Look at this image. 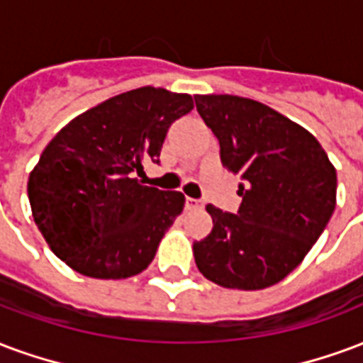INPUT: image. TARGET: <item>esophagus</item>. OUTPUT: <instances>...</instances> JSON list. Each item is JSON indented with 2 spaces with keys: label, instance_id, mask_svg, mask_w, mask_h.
Masks as SVG:
<instances>
[{
  "label": "esophagus",
  "instance_id": "1",
  "mask_svg": "<svg viewBox=\"0 0 363 363\" xmlns=\"http://www.w3.org/2000/svg\"><path fill=\"white\" fill-rule=\"evenodd\" d=\"M184 208H186V209H202L203 202H202V200H196V198H186V202H184Z\"/></svg>",
  "mask_w": 363,
  "mask_h": 363
}]
</instances>
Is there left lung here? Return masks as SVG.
I'll list each match as a JSON object with an SVG mask.
<instances>
[{"instance_id":"8db88e82","label":"left lung","mask_w":363,"mask_h":363,"mask_svg":"<svg viewBox=\"0 0 363 363\" xmlns=\"http://www.w3.org/2000/svg\"><path fill=\"white\" fill-rule=\"evenodd\" d=\"M194 99L223 165L242 177L236 213L206 206L213 229L194 242L196 265L225 289H267L296 269L327 227L337 171L321 144L275 109L229 94Z\"/></svg>"}]
</instances>
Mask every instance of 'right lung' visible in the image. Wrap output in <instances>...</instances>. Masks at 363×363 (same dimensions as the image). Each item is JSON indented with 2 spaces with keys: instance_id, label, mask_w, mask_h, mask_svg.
I'll return each mask as SVG.
<instances>
[{
  "instance_id": "add662e5",
  "label": "right lung",
  "mask_w": 363,
  "mask_h": 363,
  "mask_svg": "<svg viewBox=\"0 0 363 363\" xmlns=\"http://www.w3.org/2000/svg\"><path fill=\"white\" fill-rule=\"evenodd\" d=\"M189 94L144 86L88 109L59 130L28 179L32 217L53 254L80 275L127 279L152 264L184 208L181 192L142 186Z\"/></svg>"
}]
</instances>
